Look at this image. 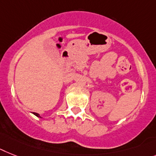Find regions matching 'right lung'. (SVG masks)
I'll use <instances>...</instances> for the list:
<instances>
[{"instance_id": "obj_1", "label": "right lung", "mask_w": 156, "mask_h": 156, "mask_svg": "<svg viewBox=\"0 0 156 156\" xmlns=\"http://www.w3.org/2000/svg\"><path fill=\"white\" fill-rule=\"evenodd\" d=\"M34 115H37V116H38V117H41V116H40V115H39V114H38V113H36V112H34Z\"/></svg>"}]
</instances>
